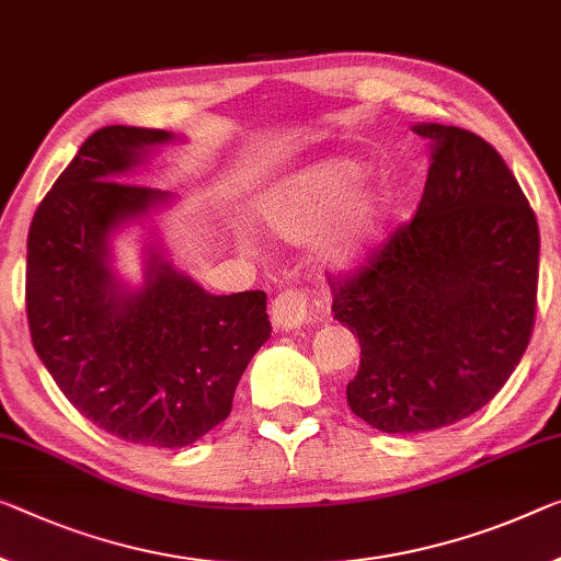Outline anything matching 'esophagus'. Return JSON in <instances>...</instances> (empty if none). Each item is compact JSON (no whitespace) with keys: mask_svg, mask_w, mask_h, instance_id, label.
<instances>
[{"mask_svg":"<svg viewBox=\"0 0 561 561\" xmlns=\"http://www.w3.org/2000/svg\"><path fill=\"white\" fill-rule=\"evenodd\" d=\"M273 323L278 325L280 331H293L300 329L310 318V300L304 288H288L278 293V298L273 300L271 306Z\"/></svg>","mask_w":561,"mask_h":561,"instance_id":"1","label":"esophagus"}]
</instances>
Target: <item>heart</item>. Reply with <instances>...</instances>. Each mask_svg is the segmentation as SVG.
<instances>
[{
	"label": "heart",
	"instance_id": "b5f03b06",
	"mask_svg": "<svg viewBox=\"0 0 561 561\" xmlns=\"http://www.w3.org/2000/svg\"><path fill=\"white\" fill-rule=\"evenodd\" d=\"M360 172L364 168L353 160H333L310 168L275 185L261 201L257 215L273 236L304 243L321 232L341 209L321 238V253L335 268H351L376 245L391 205L389 191L381 185H366L347 197ZM343 202L347 205L343 206Z\"/></svg>",
	"mask_w": 561,
	"mask_h": 561
}]
</instances>
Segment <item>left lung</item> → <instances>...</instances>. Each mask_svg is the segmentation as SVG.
I'll use <instances>...</instances> for the list:
<instances>
[{
    "mask_svg": "<svg viewBox=\"0 0 561 561\" xmlns=\"http://www.w3.org/2000/svg\"><path fill=\"white\" fill-rule=\"evenodd\" d=\"M431 168L416 215L348 275L333 318L360 343L351 411L386 434L471 416L510 381L537 316L539 226L486 140L421 123Z\"/></svg>",
    "mask_w": 561,
    "mask_h": 561,
    "instance_id": "8db88e82",
    "label": "left lung"
}]
</instances>
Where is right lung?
<instances>
[{"instance_id":"right-lung-1","label":"right lung","mask_w":561,"mask_h":561,"mask_svg":"<svg viewBox=\"0 0 561 561\" xmlns=\"http://www.w3.org/2000/svg\"><path fill=\"white\" fill-rule=\"evenodd\" d=\"M168 140L110 125L82 142L32 218L24 300L34 351L84 419L123 442L183 449L228 419L271 321L263 290L213 296L158 251L140 290L112 275L110 232L170 201L119 175Z\"/></svg>"}]
</instances>
